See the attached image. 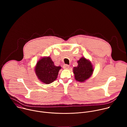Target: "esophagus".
Segmentation results:
<instances>
[{"label":"esophagus","instance_id":"34e87169","mask_svg":"<svg viewBox=\"0 0 127 127\" xmlns=\"http://www.w3.org/2000/svg\"><path fill=\"white\" fill-rule=\"evenodd\" d=\"M63 67L64 69H68L69 68V65H67V64H64V65H63Z\"/></svg>","mask_w":127,"mask_h":127}]
</instances>
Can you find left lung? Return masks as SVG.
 Returning <instances> with one entry per match:
<instances>
[{"label": "left lung", "instance_id": "left-lung-1", "mask_svg": "<svg viewBox=\"0 0 127 127\" xmlns=\"http://www.w3.org/2000/svg\"><path fill=\"white\" fill-rule=\"evenodd\" d=\"M78 66L73 68V73L76 80L83 82L88 79L93 73L94 68L89 60L82 57L77 61Z\"/></svg>", "mask_w": 127, "mask_h": 127}]
</instances>
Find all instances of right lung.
Instances as JSON below:
<instances>
[{"label":"right lung","instance_id":"obj_1","mask_svg":"<svg viewBox=\"0 0 127 127\" xmlns=\"http://www.w3.org/2000/svg\"><path fill=\"white\" fill-rule=\"evenodd\" d=\"M61 68V66L54 65L50 57H44L37 63L34 69L38 78L42 82L48 84L57 79Z\"/></svg>","mask_w":127,"mask_h":127}]
</instances>
